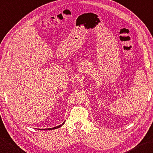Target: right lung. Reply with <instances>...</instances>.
<instances>
[{"label": "right lung", "instance_id": "1", "mask_svg": "<svg viewBox=\"0 0 153 153\" xmlns=\"http://www.w3.org/2000/svg\"><path fill=\"white\" fill-rule=\"evenodd\" d=\"M65 121H64V123H62V124L59 125H58V126H57V127H52V128H42V129H40V128H38V129H39V130H53V129H56V128H59L60 127H62V125L65 123Z\"/></svg>", "mask_w": 153, "mask_h": 153}]
</instances>
